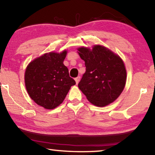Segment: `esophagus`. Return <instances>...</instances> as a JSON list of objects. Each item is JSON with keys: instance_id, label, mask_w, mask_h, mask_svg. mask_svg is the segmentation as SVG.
<instances>
[{"instance_id": "obj_1", "label": "esophagus", "mask_w": 155, "mask_h": 155, "mask_svg": "<svg viewBox=\"0 0 155 155\" xmlns=\"http://www.w3.org/2000/svg\"><path fill=\"white\" fill-rule=\"evenodd\" d=\"M74 79H75L76 83H77V84H78V82H79V81H80V77H77V78H75Z\"/></svg>"}]
</instances>
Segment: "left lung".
<instances>
[{
  "mask_svg": "<svg viewBox=\"0 0 155 155\" xmlns=\"http://www.w3.org/2000/svg\"><path fill=\"white\" fill-rule=\"evenodd\" d=\"M85 61V72L78 86L90 102L105 107L120 95L126 84L127 72L123 61L107 48L94 46L92 49L78 48Z\"/></svg>",
  "mask_w": 155,
  "mask_h": 155,
  "instance_id": "obj_1",
  "label": "left lung"
}]
</instances>
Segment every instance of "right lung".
Segmentation results:
<instances>
[{
	"label": "right lung",
	"instance_id": "1",
	"mask_svg": "<svg viewBox=\"0 0 155 155\" xmlns=\"http://www.w3.org/2000/svg\"><path fill=\"white\" fill-rule=\"evenodd\" d=\"M66 55V51L45 54L31 62L26 70L28 93L37 104L47 109L61 104L71 86L76 84L63 64Z\"/></svg>",
	"mask_w": 155,
	"mask_h": 155
}]
</instances>
